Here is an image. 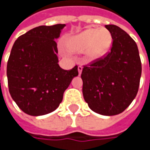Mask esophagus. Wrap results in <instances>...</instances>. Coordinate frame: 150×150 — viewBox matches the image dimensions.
<instances>
[{"instance_id": "obj_1", "label": "esophagus", "mask_w": 150, "mask_h": 150, "mask_svg": "<svg viewBox=\"0 0 150 150\" xmlns=\"http://www.w3.org/2000/svg\"><path fill=\"white\" fill-rule=\"evenodd\" d=\"M78 71L79 74H81V73H82V71H83V67L81 66V65H79V66L78 67Z\"/></svg>"}]
</instances>
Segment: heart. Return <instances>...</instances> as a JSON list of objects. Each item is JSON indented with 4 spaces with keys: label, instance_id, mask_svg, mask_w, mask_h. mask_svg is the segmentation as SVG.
Masks as SVG:
<instances>
[{
    "label": "heart",
    "instance_id": "heart-1",
    "mask_svg": "<svg viewBox=\"0 0 150 150\" xmlns=\"http://www.w3.org/2000/svg\"><path fill=\"white\" fill-rule=\"evenodd\" d=\"M112 44V36L107 30L90 28L69 38L67 48L75 52H87L91 60L101 58L108 52Z\"/></svg>",
    "mask_w": 150,
    "mask_h": 150
}]
</instances>
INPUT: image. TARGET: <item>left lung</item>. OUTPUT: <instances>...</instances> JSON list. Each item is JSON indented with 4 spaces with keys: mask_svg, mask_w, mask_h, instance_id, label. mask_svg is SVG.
<instances>
[{
    "mask_svg": "<svg viewBox=\"0 0 150 150\" xmlns=\"http://www.w3.org/2000/svg\"><path fill=\"white\" fill-rule=\"evenodd\" d=\"M112 45L103 58L83 69L84 100L93 112L105 116L119 114L137 95L142 67L139 49L133 38L120 27L106 25Z\"/></svg>",
    "mask_w": 150,
    "mask_h": 150,
    "instance_id": "obj_1",
    "label": "left lung"
}]
</instances>
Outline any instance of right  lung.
<instances>
[{"label": "right lung", "instance_id": "right-lung-1", "mask_svg": "<svg viewBox=\"0 0 150 150\" xmlns=\"http://www.w3.org/2000/svg\"><path fill=\"white\" fill-rule=\"evenodd\" d=\"M65 24L40 26L21 35L15 42L6 67L12 99L23 112L32 116L56 110L78 66L64 70L58 64L56 39Z\"/></svg>", "mask_w": 150, "mask_h": 150}]
</instances>
